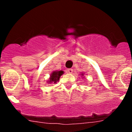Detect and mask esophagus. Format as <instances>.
<instances>
[{
	"label": "esophagus",
	"instance_id": "esophagus-1",
	"mask_svg": "<svg viewBox=\"0 0 132 132\" xmlns=\"http://www.w3.org/2000/svg\"><path fill=\"white\" fill-rule=\"evenodd\" d=\"M66 71H67V73H72L73 70V69H68Z\"/></svg>",
	"mask_w": 132,
	"mask_h": 132
}]
</instances>
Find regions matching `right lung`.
I'll use <instances>...</instances> for the list:
<instances>
[{
	"mask_svg": "<svg viewBox=\"0 0 132 132\" xmlns=\"http://www.w3.org/2000/svg\"><path fill=\"white\" fill-rule=\"evenodd\" d=\"M63 73V71H54L52 73V74L51 75L50 78V81L49 82L51 83V82H54V83H56L57 81H58L59 80L60 77L62 75Z\"/></svg>",
	"mask_w": 132,
	"mask_h": 132,
	"instance_id": "add662e5",
	"label": "right lung"
}]
</instances>
